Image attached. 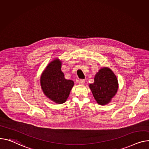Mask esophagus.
Segmentation results:
<instances>
[{"mask_svg":"<svg viewBox=\"0 0 149 149\" xmlns=\"http://www.w3.org/2000/svg\"><path fill=\"white\" fill-rule=\"evenodd\" d=\"M78 83L80 85H83L85 83V80H80L78 81Z\"/></svg>","mask_w":149,"mask_h":149,"instance_id":"obj_1","label":"esophagus"}]
</instances>
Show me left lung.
Wrapping results in <instances>:
<instances>
[{
    "label": "left lung",
    "instance_id": "left-lung-1",
    "mask_svg": "<svg viewBox=\"0 0 149 149\" xmlns=\"http://www.w3.org/2000/svg\"><path fill=\"white\" fill-rule=\"evenodd\" d=\"M89 88L98 104L107 105L117 92L118 83L117 77L111 69L103 67L96 74L94 83L89 84Z\"/></svg>",
    "mask_w": 149,
    "mask_h": 149
}]
</instances>
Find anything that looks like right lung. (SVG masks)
Listing matches in <instances>:
<instances>
[{
  "mask_svg": "<svg viewBox=\"0 0 149 149\" xmlns=\"http://www.w3.org/2000/svg\"><path fill=\"white\" fill-rule=\"evenodd\" d=\"M62 61L56 58L49 62L43 71L41 87L49 100L57 104L65 103L74 85L72 80H66L61 70Z\"/></svg>",
  "mask_w": 149,
  "mask_h": 149,
  "instance_id": "1",
  "label": "right lung"
}]
</instances>
